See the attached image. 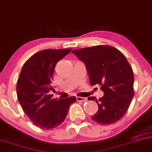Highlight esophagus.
Masks as SVG:
<instances>
[{
  "label": "esophagus",
  "mask_w": 152,
  "mask_h": 152,
  "mask_svg": "<svg viewBox=\"0 0 152 152\" xmlns=\"http://www.w3.org/2000/svg\"><path fill=\"white\" fill-rule=\"evenodd\" d=\"M76 100H77L78 101H86L87 98H84V97L77 96V97H76Z\"/></svg>",
  "instance_id": "obj_1"
}]
</instances>
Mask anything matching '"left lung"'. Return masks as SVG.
I'll use <instances>...</instances> for the list:
<instances>
[{
	"mask_svg": "<svg viewBox=\"0 0 152 152\" xmlns=\"http://www.w3.org/2000/svg\"><path fill=\"white\" fill-rule=\"evenodd\" d=\"M85 64L91 85L100 86L104 96L96 100L98 110L91 118L102 125L120 120L127 113L134 96V74L127 58L118 49L108 45L73 50Z\"/></svg>",
	"mask_w": 152,
	"mask_h": 152,
	"instance_id": "1",
	"label": "left lung"
}]
</instances>
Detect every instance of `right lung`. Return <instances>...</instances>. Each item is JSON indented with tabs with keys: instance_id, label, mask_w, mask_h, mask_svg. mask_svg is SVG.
<instances>
[{
	"instance_id": "add662e5",
	"label": "right lung",
	"mask_w": 152,
	"mask_h": 152,
	"mask_svg": "<svg viewBox=\"0 0 152 152\" xmlns=\"http://www.w3.org/2000/svg\"><path fill=\"white\" fill-rule=\"evenodd\" d=\"M71 49H45L37 52L24 64L17 82V95L22 108L34 125L51 129L61 125L68 114L75 96L52 99L49 94L54 68Z\"/></svg>"
}]
</instances>
